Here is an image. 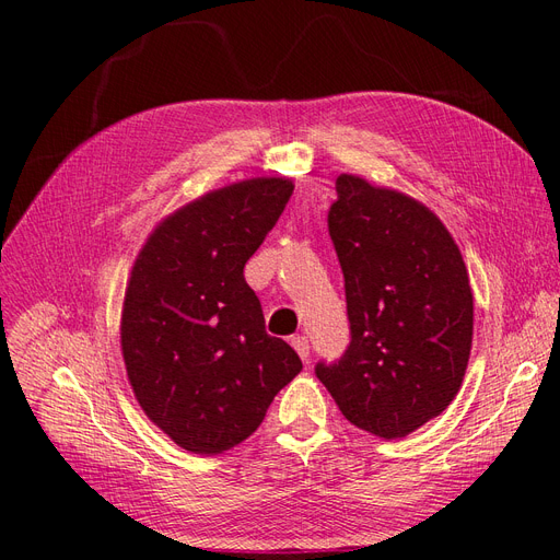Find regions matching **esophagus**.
<instances>
[{
    "instance_id": "esophagus-1",
    "label": "esophagus",
    "mask_w": 560,
    "mask_h": 560,
    "mask_svg": "<svg viewBox=\"0 0 560 560\" xmlns=\"http://www.w3.org/2000/svg\"><path fill=\"white\" fill-rule=\"evenodd\" d=\"M292 348L299 352V358L303 362H308L311 358V346H308V338L306 336H292Z\"/></svg>"
}]
</instances>
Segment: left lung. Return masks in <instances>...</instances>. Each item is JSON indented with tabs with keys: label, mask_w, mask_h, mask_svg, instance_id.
Returning a JSON list of instances; mask_svg holds the SVG:
<instances>
[{
	"label": "left lung",
	"mask_w": 560,
	"mask_h": 560,
	"mask_svg": "<svg viewBox=\"0 0 560 560\" xmlns=\"http://www.w3.org/2000/svg\"><path fill=\"white\" fill-rule=\"evenodd\" d=\"M336 194L327 224L350 346L315 374L352 425L401 439L463 385L474 331L467 268L442 219L416 198L358 175L338 177Z\"/></svg>",
	"instance_id": "8db88e82"
}]
</instances>
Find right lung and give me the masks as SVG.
I'll use <instances>...</instances> for the list:
<instances>
[{"mask_svg": "<svg viewBox=\"0 0 560 560\" xmlns=\"http://www.w3.org/2000/svg\"><path fill=\"white\" fill-rule=\"evenodd\" d=\"M292 179L252 177L165 217L132 264L121 350L147 418L200 455L233 448L303 369L268 336L243 268L276 226Z\"/></svg>", "mask_w": 560, "mask_h": 560, "instance_id": "obj_1", "label": "right lung"}]
</instances>
